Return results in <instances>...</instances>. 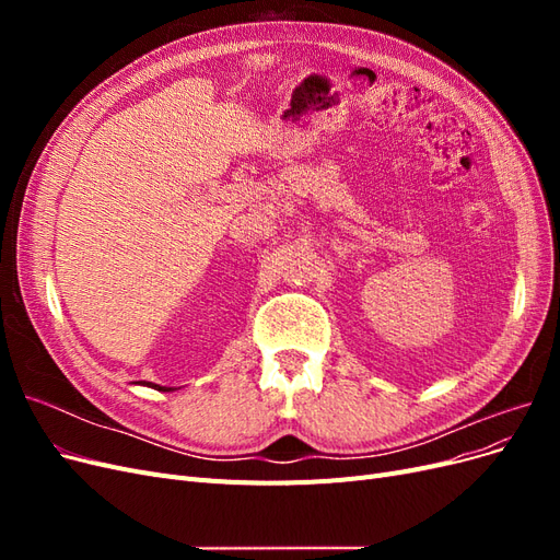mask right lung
<instances>
[{
  "instance_id": "obj_1",
  "label": "right lung",
  "mask_w": 560,
  "mask_h": 560,
  "mask_svg": "<svg viewBox=\"0 0 560 560\" xmlns=\"http://www.w3.org/2000/svg\"><path fill=\"white\" fill-rule=\"evenodd\" d=\"M149 385V383H147ZM151 387H154V389H161V393H171V389L173 387H161V385H154V383H151Z\"/></svg>"
}]
</instances>
